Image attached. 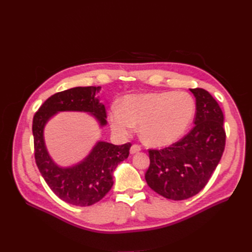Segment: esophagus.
I'll list each match as a JSON object with an SVG mask.
<instances>
[{
    "label": "esophagus",
    "instance_id": "esophagus-1",
    "mask_svg": "<svg viewBox=\"0 0 252 252\" xmlns=\"http://www.w3.org/2000/svg\"><path fill=\"white\" fill-rule=\"evenodd\" d=\"M140 150H141V146H140V145L133 144L132 146H131V148H130V154H131V155H134V154H136V152H139Z\"/></svg>",
    "mask_w": 252,
    "mask_h": 252
}]
</instances>
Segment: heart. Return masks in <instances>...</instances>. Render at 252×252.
Masks as SVG:
<instances>
[{
    "instance_id": "heart-1",
    "label": "heart",
    "mask_w": 252,
    "mask_h": 252,
    "mask_svg": "<svg viewBox=\"0 0 252 252\" xmlns=\"http://www.w3.org/2000/svg\"><path fill=\"white\" fill-rule=\"evenodd\" d=\"M195 110L192 96L185 91L127 95L123 105L114 103L109 110L112 131L130 134L140 124L142 139L154 146L177 141L191 122Z\"/></svg>"
}]
</instances>
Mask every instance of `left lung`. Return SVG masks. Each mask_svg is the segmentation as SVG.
Masks as SVG:
<instances>
[{"label":"left lung","mask_w":252,"mask_h":252,"mask_svg":"<svg viewBox=\"0 0 252 252\" xmlns=\"http://www.w3.org/2000/svg\"><path fill=\"white\" fill-rule=\"evenodd\" d=\"M194 126L185 136L164 149H149L145 173L148 186L173 201L186 200L206 186L223 156L226 132L224 114L207 90L193 88Z\"/></svg>","instance_id":"1"}]
</instances>
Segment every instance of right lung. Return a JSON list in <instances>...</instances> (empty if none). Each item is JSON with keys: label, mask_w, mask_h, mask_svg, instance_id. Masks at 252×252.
<instances>
[{"label": "right lung", "mask_w": 252, "mask_h": 252, "mask_svg": "<svg viewBox=\"0 0 252 252\" xmlns=\"http://www.w3.org/2000/svg\"><path fill=\"white\" fill-rule=\"evenodd\" d=\"M101 87H75L55 94L45 101L34 114L32 133L34 158L37 168L49 188L64 202L74 206L94 205L102 200L113 185L112 172L129 156L130 143L113 145L97 142L90 155L80 164L62 168L49 157L44 142V127L59 111H83L94 114L104 126L105 106L95 94Z\"/></svg>", "instance_id": "right-lung-1"}]
</instances>
